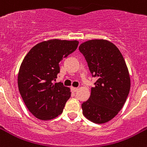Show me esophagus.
Wrapping results in <instances>:
<instances>
[{
    "label": "esophagus",
    "instance_id": "34e87169",
    "mask_svg": "<svg viewBox=\"0 0 147 147\" xmlns=\"http://www.w3.org/2000/svg\"><path fill=\"white\" fill-rule=\"evenodd\" d=\"M71 91H72V92H76V91H77L78 90V88H74V87H71Z\"/></svg>",
    "mask_w": 147,
    "mask_h": 147
}]
</instances>
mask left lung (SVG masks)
<instances>
[{"label":"left lung","mask_w":147,"mask_h":147,"mask_svg":"<svg viewBox=\"0 0 147 147\" xmlns=\"http://www.w3.org/2000/svg\"><path fill=\"white\" fill-rule=\"evenodd\" d=\"M79 51L93 77L98 78L89 99L82 104L83 115L94 123H106L121 110L129 94L127 65L118 47L109 40H88L80 45Z\"/></svg>","instance_id":"left-lung-1"}]
</instances>
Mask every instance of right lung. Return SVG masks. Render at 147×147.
Masks as SVG:
<instances>
[{"label": "right lung", "instance_id": "obj_1", "mask_svg": "<svg viewBox=\"0 0 147 147\" xmlns=\"http://www.w3.org/2000/svg\"><path fill=\"white\" fill-rule=\"evenodd\" d=\"M78 40L53 39L31 49L20 65L18 87L26 107L40 120H50L63 113L70 98V89L53 83L59 72V62L76 51Z\"/></svg>", "mask_w": 147, "mask_h": 147}]
</instances>
